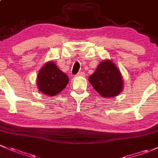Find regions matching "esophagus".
<instances>
[{
    "instance_id": "esophagus-1",
    "label": "esophagus",
    "mask_w": 158,
    "mask_h": 158,
    "mask_svg": "<svg viewBox=\"0 0 158 158\" xmlns=\"http://www.w3.org/2000/svg\"><path fill=\"white\" fill-rule=\"evenodd\" d=\"M77 77H85V73L82 72H78V73H77Z\"/></svg>"
}]
</instances>
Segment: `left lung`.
<instances>
[{
	"mask_svg": "<svg viewBox=\"0 0 158 158\" xmlns=\"http://www.w3.org/2000/svg\"><path fill=\"white\" fill-rule=\"evenodd\" d=\"M88 80L96 92L104 98L115 97L123 89L120 70L110 59L102 61Z\"/></svg>",
	"mask_w": 158,
	"mask_h": 158,
	"instance_id": "obj_1",
	"label": "left lung"
}]
</instances>
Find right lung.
Segmentation results:
<instances>
[{"label": "right lung", "mask_w": 158, "mask_h": 158, "mask_svg": "<svg viewBox=\"0 0 158 158\" xmlns=\"http://www.w3.org/2000/svg\"><path fill=\"white\" fill-rule=\"evenodd\" d=\"M67 74L52 61L47 62L39 71L37 77L38 89L46 96H53L62 92L69 84Z\"/></svg>", "instance_id": "right-lung-1"}]
</instances>
